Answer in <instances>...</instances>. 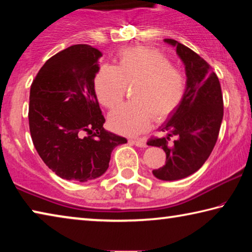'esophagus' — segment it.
<instances>
[{
	"label": "esophagus",
	"instance_id": "34e87169",
	"mask_svg": "<svg viewBox=\"0 0 252 252\" xmlns=\"http://www.w3.org/2000/svg\"><path fill=\"white\" fill-rule=\"evenodd\" d=\"M129 142L134 144V146L139 147V148H146L147 147V143L142 141V140H129Z\"/></svg>",
	"mask_w": 252,
	"mask_h": 252
}]
</instances>
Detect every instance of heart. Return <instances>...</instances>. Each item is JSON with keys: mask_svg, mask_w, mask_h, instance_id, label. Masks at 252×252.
Instances as JSON below:
<instances>
[{"mask_svg": "<svg viewBox=\"0 0 252 252\" xmlns=\"http://www.w3.org/2000/svg\"><path fill=\"white\" fill-rule=\"evenodd\" d=\"M126 87H133L134 102L113 110L108 122L117 133L133 136L147 131L153 118L163 121L171 116L185 95L186 80L159 51L133 46L121 50L116 66H101L94 78L97 99L109 109L121 103Z\"/></svg>", "mask_w": 252, "mask_h": 252, "instance_id": "1", "label": "heart"}]
</instances>
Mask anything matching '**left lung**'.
<instances>
[{"mask_svg": "<svg viewBox=\"0 0 252 252\" xmlns=\"http://www.w3.org/2000/svg\"><path fill=\"white\" fill-rule=\"evenodd\" d=\"M164 42L176 48L186 66L185 95L169 120L160 126L163 138H152L148 146L163 149L165 164L152 173L164 181L189 177L202 167L218 139L223 118V99L219 79L211 66L188 46L172 39ZM170 136H176L169 144Z\"/></svg>", "mask_w": 252, "mask_h": 252, "instance_id": "obj_1", "label": "left lung"}]
</instances>
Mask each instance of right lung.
I'll return each mask as SVG.
<instances>
[{
  "instance_id": "add662e5",
  "label": "right lung",
  "mask_w": 252,
  "mask_h": 252,
  "mask_svg": "<svg viewBox=\"0 0 252 252\" xmlns=\"http://www.w3.org/2000/svg\"><path fill=\"white\" fill-rule=\"evenodd\" d=\"M102 53L75 44L41 67L30 90L31 138L44 163L62 179L85 182L109 168L112 150L126 139L104 130L94 90Z\"/></svg>"
}]
</instances>
